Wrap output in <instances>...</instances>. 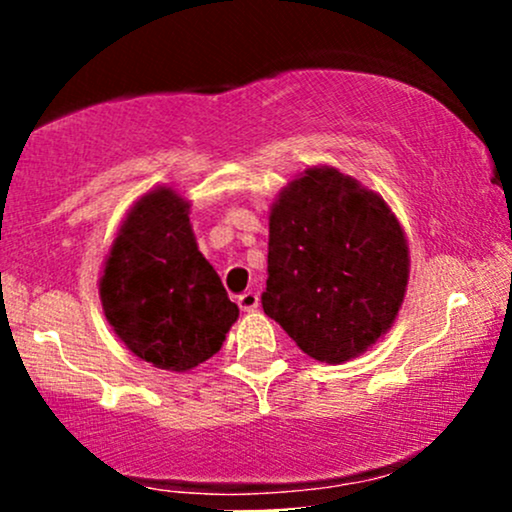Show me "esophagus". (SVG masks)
<instances>
[{"mask_svg": "<svg viewBox=\"0 0 512 512\" xmlns=\"http://www.w3.org/2000/svg\"><path fill=\"white\" fill-rule=\"evenodd\" d=\"M238 305L243 313H252V310H257V305H260V296H257L255 291H245L238 296Z\"/></svg>", "mask_w": 512, "mask_h": 512, "instance_id": "34e87169", "label": "esophagus"}]
</instances>
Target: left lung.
Returning a JSON list of instances; mask_svg holds the SVG:
<instances>
[{
    "label": "left lung",
    "instance_id": "1",
    "mask_svg": "<svg viewBox=\"0 0 512 512\" xmlns=\"http://www.w3.org/2000/svg\"><path fill=\"white\" fill-rule=\"evenodd\" d=\"M409 243L383 195L332 166H308L269 209L262 308L322 363L373 349L409 284Z\"/></svg>",
    "mask_w": 512,
    "mask_h": 512
}]
</instances>
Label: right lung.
I'll use <instances>...</instances> for the list:
<instances>
[{
    "mask_svg": "<svg viewBox=\"0 0 512 512\" xmlns=\"http://www.w3.org/2000/svg\"><path fill=\"white\" fill-rule=\"evenodd\" d=\"M190 207L170 185L144 192L117 226L98 279L105 320L120 342L170 373L214 356L240 315L199 252Z\"/></svg>",
    "mask_w": 512,
    "mask_h": 512,
    "instance_id": "add662e5",
    "label": "right lung"
}]
</instances>
